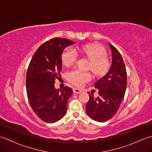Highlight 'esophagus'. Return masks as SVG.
<instances>
[{"instance_id":"esophagus-1","label":"esophagus","mask_w":152,"mask_h":152,"mask_svg":"<svg viewBox=\"0 0 152 152\" xmlns=\"http://www.w3.org/2000/svg\"><path fill=\"white\" fill-rule=\"evenodd\" d=\"M83 91L82 89H78V88H74L73 89V92L74 93H75V94H79V93H82Z\"/></svg>"}]
</instances>
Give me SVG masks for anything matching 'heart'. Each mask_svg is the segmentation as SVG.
I'll return each instance as SVG.
<instances>
[{"label":"heart","mask_w":152,"mask_h":152,"mask_svg":"<svg viewBox=\"0 0 152 152\" xmlns=\"http://www.w3.org/2000/svg\"><path fill=\"white\" fill-rule=\"evenodd\" d=\"M80 53L90 61L89 69L96 76L102 77L108 72L110 69V62L106 57L107 51L105 48L99 44L83 45L80 49ZM78 59V53L74 49L68 48L63 51L61 56L63 64L70 66L76 63ZM91 79L89 72H82L75 70L68 74V80L76 86H82L84 83Z\"/></svg>","instance_id":"obj_1"}]
</instances>
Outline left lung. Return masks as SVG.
<instances>
[{
  "label": "left lung",
  "instance_id": "1",
  "mask_svg": "<svg viewBox=\"0 0 152 152\" xmlns=\"http://www.w3.org/2000/svg\"><path fill=\"white\" fill-rule=\"evenodd\" d=\"M108 44L112 56L110 69L95 83L99 96L95 98L93 93L88 92L89 100L86 106L88 115L99 122L108 121L115 115L124 98L127 86V72L124 60L118 50Z\"/></svg>",
  "mask_w": 152,
  "mask_h": 152
}]
</instances>
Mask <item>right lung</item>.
Masks as SVG:
<instances>
[{
  "label": "right lung",
  "instance_id": "right-lung-1",
  "mask_svg": "<svg viewBox=\"0 0 152 152\" xmlns=\"http://www.w3.org/2000/svg\"><path fill=\"white\" fill-rule=\"evenodd\" d=\"M75 44L66 38H54L38 48L28 65L26 88L31 108L38 117L47 123H55L66 114L72 89H56L55 82L62 70L61 56L64 48Z\"/></svg>",
  "mask_w": 152,
  "mask_h": 152
}]
</instances>
